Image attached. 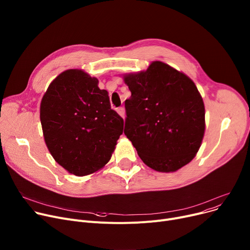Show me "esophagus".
Returning a JSON list of instances; mask_svg holds the SVG:
<instances>
[{"mask_svg": "<svg viewBox=\"0 0 250 250\" xmlns=\"http://www.w3.org/2000/svg\"><path fill=\"white\" fill-rule=\"evenodd\" d=\"M117 113H118L122 118L124 119V115H125V110H124V108H122V107H120V108H118L117 109Z\"/></svg>", "mask_w": 250, "mask_h": 250, "instance_id": "obj_1", "label": "esophagus"}]
</instances>
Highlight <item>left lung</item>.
I'll list each match as a JSON object with an SVG mask.
<instances>
[{
	"label": "left lung",
	"instance_id": "1",
	"mask_svg": "<svg viewBox=\"0 0 250 250\" xmlns=\"http://www.w3.org/2000/svg\"><path fill=\"white\" fill-rule=\"evenodd\" d=\"M131 97L125 101L124 133L143 163L173 172L196 156L205 134V105L195 83L163 62L123 75Z\"/></svg>",
	"mask_w": 250,
	"mask_h": 250
}]
</instances>
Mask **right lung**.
Listing matches in <instances>:
<instances>
[{"label": "right lung", "mask_w": 250, "mask_h": 250, "mask_svg": "<svg viewBox=\"0 0 250 250\" xmlns=\"http://www.w3.org/2000/svg\"><path fill=\"white\" fill-rule=\"evenodd\" d=\"M98 83L83 69L64 70L50 83L40 104L50 154L78 177L104 167L123 133L124 120L111 109L108 92Z\"/></svg>", "instance_id": "1"}]
</instances>
